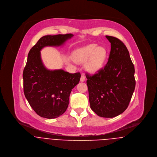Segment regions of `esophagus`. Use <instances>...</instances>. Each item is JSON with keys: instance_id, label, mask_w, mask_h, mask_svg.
<instances>
[{"instance_id": "1", "label": "esophagus", "mask_w": 157, "mask_h": 157, "mask_svg": "<svg viewBox=\"0 0 157 157\" xmlns=\"http://www.w3.org/2000/svg\"><path fill=\"white\" fill-rule=\"evenodd\" d=\"M86 80V78H85V76L84 75H82L81 76V78H80V82H85Z\"/></svg>"}]
</instances>
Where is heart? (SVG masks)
Here are the masks:
<instances>
[{"label":"heart","mask_w":157,"mask_h":157,"mask_svg":"<svg viewBox=\"0 0 157 157\" xmlns=\"http://www.w3.org/2000/svg\"><path fill=\"white\" fill-rule=\"evenodd\" d=\"M107 56V50L104 47H98L96 44H90L78 48L73 53V59L78 63L85 64L86 70L94 73L103 66Z\"/></svg>","instance_id":"b5f03b06"}]
</instances>
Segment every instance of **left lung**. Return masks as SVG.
Segmentation results:
<instances>
[{"label":"left lung","mask_w":157,"mask_h":157,"mask_svg":"<svg viewBox=\"0 0 157 157\" xmlns=\"http://www.w3.org/2000/svg\"><path fill=\"white\" fill-rule=\"evenodd\" d=\"M110 43L108 62L98 73L86 74L90 107L98 116L113 118L128 107L136 81L129 52L118 39L105 36Z\"/></svg>","instance_id":"8db88e82"}]
</instances>
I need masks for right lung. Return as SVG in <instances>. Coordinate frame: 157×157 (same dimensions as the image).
<instances>
[{
    "mask_svg": "<svg viewBox=\"0 0 157 157\" xmlns=\"http://www.w3.org/2000/svg\"><path fill=\"white\" fill-rule=\"evenodd\" d=\"M73 36L72 34L45 36L28 53L23 74L24 93L31 107L42 117L55 118L66 112L71 91L78 83L81 75L63 69H47L40 50L45 47L61 46Z\"/></svg>",
    "mask_w": 157,
    "mask_h": 157,
    "instance_id": "obj_1",
    "label": "right lung"
}]
</instances>
